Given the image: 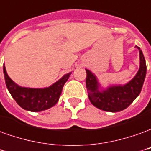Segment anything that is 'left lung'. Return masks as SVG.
<instances>
[{"instance_id": "8db88e82", "label": "left lung", "mask_w": 151, "mask_h": 151, "mask_svg": "<svg viewBox=\"0 0 151 151\" xmlns=\"http://www.w3.org/2000/svg\"><path fill=\"white\" fill-rule=\"evenodd\" d=\"M140 67L135 76L124 84L109 85L103 88L91 70L87 73L86 88L91 103L100 110L108 112L121 111L129 106L140 94L146 75V60L138 46Z\"/></svg>"}]
</instances>
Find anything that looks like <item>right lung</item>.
<instances>
[{
  "instance_id": "right-lung-1",
  "label": "right lung",
  "mask_w": 151,
  "mask_h": 151,
  "mask_svg": "<svg viewBox=\"0 0 151 151\" xmlns=\"http://www.w3.org/2000/svg\"><path fill=\"white\" fill-rule=\"evenodd\" d=\"M6 87L13 98L22 109L32 112H38L50 109L59 100L64 84L70 77L71 72L64 75L52 85L45 88L21 87L9 78L3 66Z\"/></svg>"
}]
</instances>
